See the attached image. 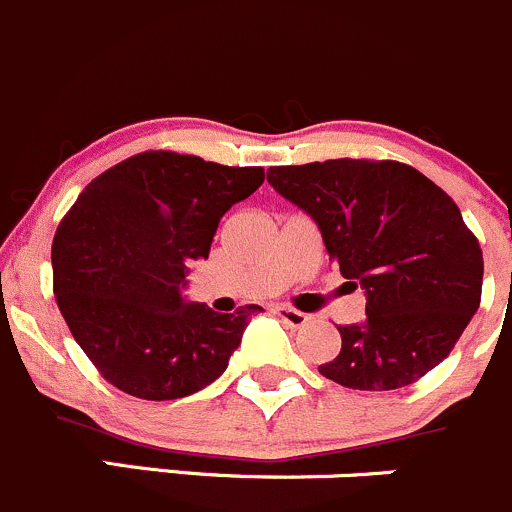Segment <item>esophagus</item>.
I'll return each mask as SVG.
<instances>
[{
    "label": "esophagus",
    "instance_id": "esophagus-1",
    "mask_svg": "<svg viewBox=\"0 0 512 512\" xmlns=\"http://www.w3.org/2000/svg\"><path fill=\"white\" fill-rule=\"evenodd\" d=\"M276 316L281 318L283 323H288L291 328H303L308 321H311L308 313L298 311V308H291V306H276Z\"/></svg>",
    "mask_w": 512,
    "mask_h": 512
}]
</instances>
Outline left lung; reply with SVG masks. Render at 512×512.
<instances>
[{
	"instance_id": "obj_1",
	"label": "left lung",
	"mask_w": 512,
	"mask_h": 512,
	"mask_svg": "<svg viewBox=\"0 0 512 512\" xmlns=\"http://www.w3.org/2000/svg\"><path fill=\"white\" fill-rule=\"evenodd\" d=\"M268 184L311 214L343 278L366 288L368 318L338 326L341 351L318 373L353 391H393L433 371L483 288V251L455 201L391 159L271 166Z\"/></svg>"
}]
</instances>
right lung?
Returning <instances> with one entry per match:
<instances>
[{"label":"right lung","instance_id":"1","mask_svg":"<svg viewBox=\"0 0 512 512\" xmlns=\"http://www.w3.org/2000/svg\"><path fill=\"white\" fill-rule=\"evenodd\" d=\"M263 166L144 151L96 176L52 244L57 306L104 381L144 401L214 383L261 306L216 313L181 298L219 221L263 184Z\"/></svg>","mask_w":512,"mask_h":512}]
</instances>
